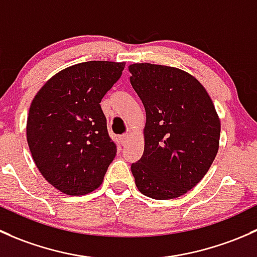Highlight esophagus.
Returning <instances> with one entry per match:
<instances>
[{
	"label": "esophagus",
	"instance_id": "1",
	"mask_svg": "<svg viewBox=\"0 0 257 257\" xmlns=\"http://www.w3.org/2000/svg\"><path fill=\"white\" fill-rule=\"evenodd\" d=\"M128 139H130V135H128V134H125V135H122V136L120 137V141H121V144H122L123 146H125V145L127 144V142H128Z\"/></svg>",
	"mask_w": 257,
	"mask_h": 257
}]
</instances>
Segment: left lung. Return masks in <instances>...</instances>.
Returning a JSON list of instances; mask_svg holds the SVG:
<instances>
[{"label":"left lung","instance_id":"1","mask_svg":"<svg viewBox=\"0 0 257 257\" xmlns=\"http://www.w3.org/2000/svg\"><path fill=\"white\" fill-rule=\"evenodd\" d=\"M146 110L145 150L131 165L135 183L152 199H173L197 186L219 148L220 120L204 86L177 68L128 67Z\"/></svg>","mask_w":257,"mask_h":257}]
</instances>
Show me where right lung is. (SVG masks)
I'll return each mask as SVG.
<instances>
[{"mask_svg":"<svg viewBox=\"0 0 257 257\" xmlns=\"http://www.w3.org/2000/svg\"><path fill=\"white\" fill-rule=\"evenodd\" d=\"M125 63H80L59 71L37 92L27 118V142L42 176L68 195L101 186L116 156L100 102Z\"/></svg>","mask_w":257,"mask_h":257,"instance_id":"right-lung-1","label":"right lung"}]
</instances>
